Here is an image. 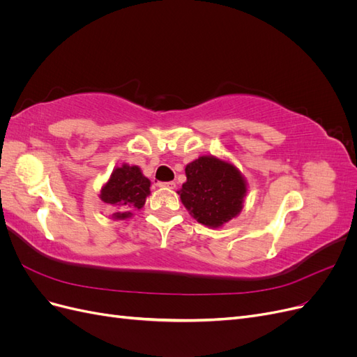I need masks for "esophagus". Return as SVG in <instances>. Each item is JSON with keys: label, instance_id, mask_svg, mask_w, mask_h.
Masks as SVG:
<instances>
[{"label": "esophagus", "instance_id": "esophagus-1", "mask_svg": "<svg viewBox=\"0 0 357 357\" xmlns=\"http://www.w3.org/2000/svg\"><path fill=\"white\" fill-rule=\"evenodd\" d=\"M160 188H167V189H176V183L174 181H165V183H159Z\"/></svg>", "mask_w": 357, "mask_h": 357}]
</instances>
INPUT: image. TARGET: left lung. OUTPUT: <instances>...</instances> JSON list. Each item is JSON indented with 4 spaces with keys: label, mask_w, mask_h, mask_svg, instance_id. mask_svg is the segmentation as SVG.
Wrapping results in <instances>:
<instances>
[{
    "label": "left lung",
    "mask_w": 357,
    "mask_h": 357,
    "mask_svg": "<svg viewBox=\"0 0 357 357\" xmlns=\"http://www.w3.org/2000/svg\"><path fill=\"white\" fill-rule=\"evenodd\" d=\"M186 183L178 190L181 202L199 223L219 228L243 210L245 180L232 164L201 156L186 165Z\"/></svg>",
    "instance_id": "8db88e82"
}]
</instances>
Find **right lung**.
Listing matches in <instances>:
<instances>
[{
  "instance_id": "obj_1",
  "label": "right lung",
  "mask_w": 357,
  "mask_h": 357,
  "mask_svg": "<svg viewBox=\"0 0 357 357\" xmlns=\"http://www.w3.org/2000/svg\"><path fill=\"white\" fill-rule=\"evenodd\" d=\"M149 193L150 180L143 176L142 169L123 164L112 172L101 189L100 198L117 210L113 214L114 219H128L132 215V210L143 208Z\"/></svg>"
}]
</instances>
